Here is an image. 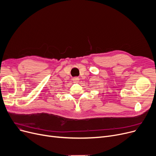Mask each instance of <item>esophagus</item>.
<instances>
[{
  "mask_svg": "<svg viewBox=\"0 0 156 156\" xmlns=\"http://www.w3.org/2000/svg\"><path fill=\"white\" fill-rule=\"evenodd\" d=\"M72 80H73V82L74 83H77L79 82V78L77 77H76L73 78Z\"/></svg>",
  "mask_w": 156,
  "mask_h": 156,
  "instance_id": "esophagus-1",
  "label": "esophagus"
}]
</instances>
